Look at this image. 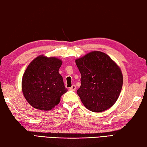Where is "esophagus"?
Masks as SVG:
<instances>
[{"instance_id":"esophagus-1","label":"esophagus","mask_w":147,"mask_h":147,"mask_svg":"<svg viewBox=\"0 0 147 147\" xmlns=\"http://www.w3.org/2000/svg\"><path fill=\"white\" fill-rule=\"evenodd\" d=\"M69 89H70L71 91H75L76 89V86L75 85H73L70 88H69Z\"/></svg>"}]
</instances>
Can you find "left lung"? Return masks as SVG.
<instances>
[{
    "instance_id": "obj_1",
    "label": "left lung",
    "mask_w": 147,
    "mask_h": 147,
    "mask_svg": "<svg viewBox=\"0 0 147 147\" xmlns=\"http://www.w3.org/2000/svg\"><path fill=\"white\" fill-rule=\"evenodd\" d=\"M81 74L77 94L84 106L93 112L111 108L119 98L123 84L119 67L110 57L93 51L75 60Z\"/></svg>"
}]
</instances>
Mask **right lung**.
Returning a JSON list of instances; mask_svg holds the SVG:
<instances>
[{
    "label": "right lung",
    "instance_id": "1",
    "mask_svg": "<svg viewBox=\"0 0 147 147\" xmlns=\"http://www.w3.org/2000/svg\"><path fill=\"white\" fill-rule=\"evenodd\" d=\"M62 61L55 57L39 56L27 67L22 79V91L34 108L49 111L58 105L67 89L59 73Z\"/></svg>",
    "mask_w": 147,
    "mask_h": 147
}]
</instances>
